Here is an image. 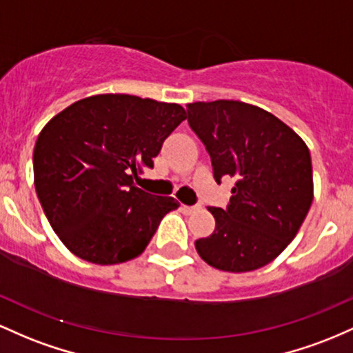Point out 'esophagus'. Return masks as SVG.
<instances>
[{"instance_id": "34e87169", "label": "esophagus", "mask_w": 353, "mask_h": 353, "mask_svg": "<svg viewBox=\"0 0 353 353\" xmlns=\"http://www.w3.org/2000/svg\"><path fill=\"white\" fill-rule=\"evenodd\" d=\"M200 207H196V205H193V207H188V205H181V212L187 213V215H192L193 212H196V210Z\"/></svg>"}]
</instances>
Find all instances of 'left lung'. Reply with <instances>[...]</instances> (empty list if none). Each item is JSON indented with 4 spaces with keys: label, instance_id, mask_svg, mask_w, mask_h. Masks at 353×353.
I'll return each instance as SVG.
<instances>
[{
    "label": "left lung",
    "instance_id": "obj_1",
    "mask_svg": "<svg viewBox=\"0 0 353 353\" xmlns=\"http://www.w3.org/2000/svg\"><path fill=\"white\" fill-rule=\"evenodd\" d=\"M188 125L203 141L216 183L235 185L227 208H208L212 235L198 255L223 272L262 268L288 247L314 200L308 146L282 120L255 105L216 100L187 105Z\"/></svg>",
    "mask_w": 353,
    "mask_h": 353
}]
</instances>
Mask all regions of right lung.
I'll return each instance as SVG.
<instances>
[{
  "instance_id": "right-lung-1",
  "label": "right lung",
  "mask_w": 353,
  "mask_h": 353,
  "mask_svg": "<svg viewBox=\"0 0 353 353\" xmlns=\"http://www.w3.org/2000/svg\"><path fill=\"white\" fill-rule=\"evenodd\" d=\"M183 106L132 94H94L54 114L33 152L34 188L51 228L73 255L97 265L137 259L180 203L133 178L153 168Z\"/></svg>"
}]
</instances>
